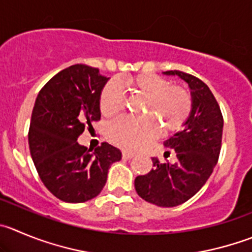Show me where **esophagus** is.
<instances>
[{
	"label": "esophagus",
	"mask_w": 252,
	"mask_h": 252,
	"mask_svg": "<svg viewBox=\"0 0 252 252\" xmlns=\"http://www.w3.org/2000/svg\"><path fill=\"white\" fill-rule=\"evenodd\" d=\"M133 156H135V153L128 152V151H122V158H125V159H131Z\"/></svg>",
	"instance_id": "obj_1"
}]
</instances>
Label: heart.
<instances>
[{"instance_id": "obj_1", "label": "heart", "mask_w": 252, "mask_h": 252, "mask_svg": "<svg viewBox=\"0 0 252 252\" xmlns=\"http://www.w3.org/2000/svg\"><path fill=\"white\" fill-rule=\"evenodd\" d=\"M125 86L133 95L145 97L143 115L157 120L166 132L181 128L191 110V96L186 88L171 85V81L155 74H140L124 80ZM100 111L105 117H112L125 107V96L117 81H109L102 88L99 99ZM151 117L124 116L107 127V140L125 150H137L155 140L159 132L158 125Z\"/></svg>"}]
</instances>
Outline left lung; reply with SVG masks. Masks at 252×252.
Returning a JSON list of instances; mask_svg holds the SVG:
<instances>
[{"instance_id":"left-lung-1","label":"left lung","mask_w":252,"mask_h":252,"mask_svg":"<svg viewBox=\"0 0 252 252\" xmlns=\"http://www.w3.org/2000/svg\"><path fill=\"white\" fill-rule=\"evenodd\" d=\"M178 75L188 84L191 110L183 128L164 141L177 153L176 163H159L152 158L153 169L135 179L138 195L158 207H177L199 191L213 173L219 158L222 137L221 111L207 84L179 70L164 71Z\"/></svg>"}]
</instances>
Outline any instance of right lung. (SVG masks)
<instances>
[{"label":"right lung","mask_w":252,"mask_h":252,"mask_svg":"<svg viewBox=\"0 0 252 252\" xmlns=\"http://www.w3.org/2000/svg\"><path fill=\"white\" fill-rule=\"evenodd\" d=\"M109 78L99 69L75 64L53 76L35 99L28 142L38 174L48 190L66 203L99 195L107 172L121 159L119 148L102 142L94 152L78 143L101 117L99 99Z\"/></svg>","instance_id":"obj_1"}]
</instances>
